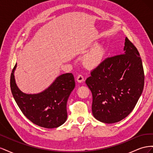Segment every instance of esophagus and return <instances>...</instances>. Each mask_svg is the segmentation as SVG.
<instances>
[{
	"label": "esophagus",
	"instance_id": "obj_1",
	"mask_svg": "<svg viewBox=\"0 0 153 153\" xmlns=\"http://www.w3.org/2000/svg\"><path fill=\"white\" fill-rule=\"evenodd\" d=\"M76 81L78 82V83H82L83 81H84V76H83L82 75H79L77 78H76Z\"/></svg>",
	"mask_w": 153,
	"mask_h": 153
}]
</instances>
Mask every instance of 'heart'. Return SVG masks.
I'll use <instances>...</instances> for the list:
<instances>
[{
  "label": "heart",
  "mask_w": 153,
  "mask_h": 153,
  "mask_svg": "<svg viewBox=\"0 0 153 153\" xmlns=\"http://www.w3.org/2000/svg\"><path fill=\"white\" fill-rule=\"evenodd\" d=\"M104 55V48L101 46H96L85 55L84 59V63L89 68L98 66L102 62Z\"/></svg>",
  "instance_id": "heart-1"
}]
</instances>
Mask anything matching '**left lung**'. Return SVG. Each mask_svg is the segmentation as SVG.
<instances>
[{"label": "left lung", "mask_w": 153, "mask_h": 153, "mask_svg": "<svg viewBox=\"0 0 153 153\" xmlns=\"http://www.w3.org/2000/svg\"><path fill=\"white\" fill-rule=\"evenodd\" d=\"M123 50L122 55L106 58L85 81L92 94L93 116L104 123H115L126 117L135 108L144 85L140 54L127 38Z\"/></svg>", "instance_id": "left-lung-1"}]
</instances>
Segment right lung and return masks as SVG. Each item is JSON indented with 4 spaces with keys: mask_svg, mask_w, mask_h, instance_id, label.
Returning <instances> with one entry per match:
<instances>
[{
    "mask_svg": "<svg viewBox=\"0 0 153 153\" xmlns=\"http://www.w3.org/2000/svg\"><path fill=\"white\" fill-rule=\"evenodd\" d=\"M14 67L10 79L14 99L25 116L34 124L45 128H55L66 122V104L75 87L72 73L59 75L47 89L36 94L22 92L16 85Z\"/></svg>",
    "mask_w": 153,
    "mask_h": 153,
    "instance_id": "obj_1",
    "label": "right lung"
}]
</instances>
